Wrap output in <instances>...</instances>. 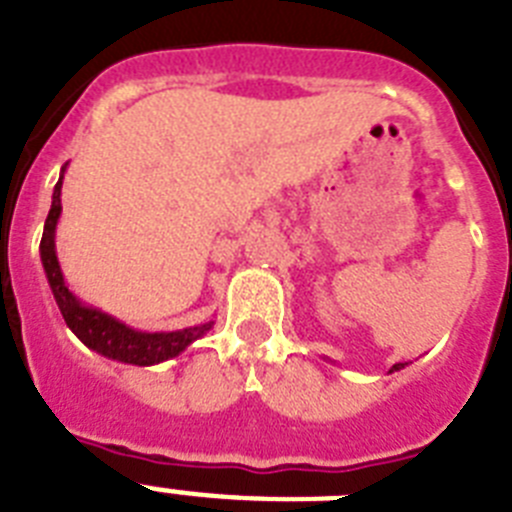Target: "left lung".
I'll list each match as a JSON object with an SVG mask.
<instances>
[{
    "mask_svg": "<svg viewBox=\"0 0 512 512\" xmlns=\"http://www.w3.org/2000/svg\"><path fill=\"white\" fill-rule=\"evenodd\" d=\"M400 369H405V364H395V366H392V369H390V374H392V372H400Z\"/></svg>",
    "mask_w": 512,
    "mask_h": 512,
    "instance_id": "1",
    "label": "left lung"
}]
</instances>
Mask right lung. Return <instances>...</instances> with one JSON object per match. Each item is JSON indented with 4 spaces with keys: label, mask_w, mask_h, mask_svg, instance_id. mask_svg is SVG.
Here are the masks:
<instances>
[{
    "label": "right lung",
    "mask_w": 512,
    "mask_h": 512,
    "mask_svg": "<svg viewBox=\"0 0 512 512\" xmlns=\"http://www.w3.org/2000/svg\"><path fill=\"white\" fill-rule=\"evenodd\" d=\"M63 171L58 176V184L53 187L51 212L45 217L43 241H40V261H43L45 277L51 284V292L56 297V305L61 310L63 320L71 328L76 338L87 348L97 351L99 356H107L112 361L133 366H153L161 361H169L179 356L194 341L207 336V330L215 325V320H207L200 325H189L182 330H161V333H146V330H135L125 325L122 320L112 318L99 307L87 305L74 295L63 279L61 264L56 256V225L61 217V187H63Z\"/></svg>",
    "instance_id": "1"
}]
</instances>
